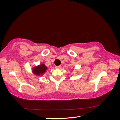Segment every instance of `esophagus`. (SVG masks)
I'll use <instances>...</instances> for the list:
<instances>
[{
    "mask_svg": "<svg viewBox=\"0 0 120 120\" xmlns=\"http://www.w3.org/2000/svg\"><path fill=\"white\" fill-rule=\"evenodd\" d=\"M56 69H60L61 68V66H56Z\"/></svg>",
    "mask_w": 120,
    "mask_h": 120,
    "instance_id": "obj_1",
    "label": "esophagus"
}]
</instances>
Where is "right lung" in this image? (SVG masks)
Instances as JSON below:
<instances>
[{
  "instance_id": "add662e5",
  "label": "right lung",
  "mask_w": 120,
  "mask_h": 120,
  "mask_svg": "<svg viewBox=\"0 0 120 120\" xmlns=\"http://www.w3.org/2000/svg\"><path fill=\"white\" fill-rule=\"evenodd\" d=\"M48 69V68L45 64H41L32 69V72L33 74L35 75L36 76H42Z\"/></svg>"
}]
</instances>
